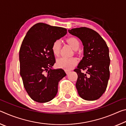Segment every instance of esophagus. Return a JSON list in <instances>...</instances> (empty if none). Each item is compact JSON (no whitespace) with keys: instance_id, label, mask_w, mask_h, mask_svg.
<instances>
[{"instance_id":"34e87169","label":"esophagus","mask_w":126,"mask_h":126,"mask_svg":"<svg viewBox=\"0 0 126 126\" xmlns=\"http://www.w3.org/2000/svg\"><path fill=\"white\" fill-rule=\"evenodd\" d=\"M65 73H67V74H69L70 73H71V71H68V70H67V69L65 70Z\"/></svg>"}]
</instances>
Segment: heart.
Here are the masks:
<instances>
[{
	"instance_id": "b5f03b06",
	"label": "heart",
	"mask_w": 126,
	"mask_h": 126,
	"mask_svg": "<svg viewBox=\"0 0 126 126\" xmlns=\"http://www.w3.org/2000/svg\"><path fill=\"white\" fill-rule=\"evenodd\" d=\"M68 43L71 46L74 50H77L79 47V42L75 37H70L67 39ZM61 43V41L57 40L53 42L52 46V50L53 54L58 55L60 52ZM77 61L75 58H65L61 57L57 61V65L59 68H64L65 69H71L77 64Z\"/></svg>"
}]
</instances>
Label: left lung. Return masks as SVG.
<instances>
[{"label": "left lung", "instance_id": "1", "mask_svg": "<svg viewBox=\"0 0 126 126\" xmlns=\"http://www.w3.org/2000/svg\"><path fill=\"white\" fill-rule=\"evenodd\" d=\"M72 35L78 37L83 46V57L77 68L76 88L78 94L86 101H94L106 91L110 78V58L109 49L98 33L86 27L68 30ZM80 69L86 70V73Z\"/></svg>", "mask_w": 126, "mask_h": 126}]
</instances>
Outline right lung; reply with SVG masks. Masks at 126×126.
Masks as SVG:
<instances>
[{"instance_id":"obj_1","label":"right lung","mask_w":126,"mask_h":126,"mask_svg":"<svg viewBox=\"0 0 126 126\" xmlns=\"http://www.w3.org/2000/svg\"><path fill=\"white\" fill-rule=\"evenodd\" d=\"M67 33L64 28L39 23L28 31L23 40L19 50L20 74L33 101L46 103L57 95L58 83L66 74L61 68H52L55 62L52 46Z\"/></svg>"}]
</instances>
